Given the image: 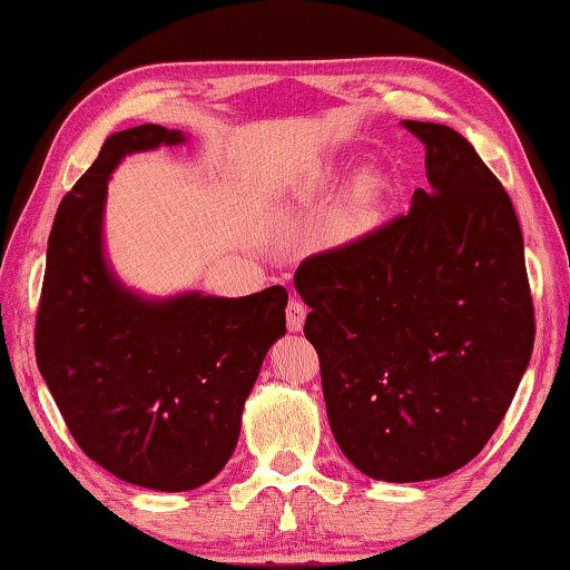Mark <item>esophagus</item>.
<instances>
[{
    "instance_id": "esophagus-1",
    "label": "esophagus",
    "mask_w": 570,
    "mask_h": 570,
    "mask_svg": "<svg viewBox=\"0 0 570 570\" xmlns=\"http://www.w3.org/2000/svg\"><path fill=\"white\" fill-rule=\"evenodd\" d=\"M306 316H308L306 303L301 298H291V303H287V330L301 332L303 324H306Z\"/></svg>"
}]
</instances>
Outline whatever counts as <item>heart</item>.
Returning a JSON list of instances; mask_svg holds the SVG:
<instances>
[{
  "label": "heart",
  "instance_id": "obj_1",
  "mask_svg": "<svg viewBox=\"0 0 570 570\" xmlns=\"http://www.w3.org/2000/svg\"><path fill=\"white\" fill-rule=\"evenodd\" d=\"M389 191V181L379 170H361L347 186L345 199L334 215V230L342 238L361 236V233L371 230L381 215V205H384Z\"/></svg>",
  "mask_w": 570,
  "mask_h": 570
}]
</instances>
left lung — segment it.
I'll return each mask as SVG.
<instances>
[{"instance_id": "left-lung-1", "label": "left lung", "mask_w": 570, "mask_h": 570, "mask_svg": "<svg viewBox=\"0 0 570 570\" xmlns=\"http://www.w3.org/2000/svg\"><path fill=\"white\" fill-rule=\"evenodd\" d=\"M428 189L295 269L332 433L363 474L443 478L501 425L534 347L524 238L511 197L459 131L402 121Z\"/></svg>"}]
</instances>
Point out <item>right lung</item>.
Returning a JSON list of instances; mask_svg holds the SVG:
<instances>
[{"label": "right lung", "instance_id": "obj_1", "mask_svg": "<svg viewBox=\"0 0 570 570\" xmlns=\"http://www.w3.org/2000/svg\"><path fill=\"white\" fill-rule=\"evenodd\" d=\"M142 124L116 131L61 199L36 314V361L85 454L124 482L194 490L223 470L287 291L150 303L116 283L100 248L106 181L127 153L181 142Z\"/></svg>", "mask_w": 570, "mask_h": 570}]
</instances>
